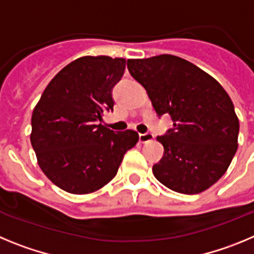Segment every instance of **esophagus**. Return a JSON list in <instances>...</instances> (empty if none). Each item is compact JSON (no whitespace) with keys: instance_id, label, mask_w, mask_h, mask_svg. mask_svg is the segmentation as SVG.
I'll list each match as a JSON object with an SVG mask.
<instances>
[{"instance_id":"esophagus-1","label":"esophagus","mask_w":254,"mask_h":254,"mask_svg":"<svg viewBox=\"0 0 254 254\" xmlns=\"http://www.w3.org/2000/svg\"><path fill=\"white\" fill-rule=\"evenodd\" d=\"M138 138H140V142L145 143V142H149L154 138V134L151 132H146V133H140L138 134Z\"/></svg>"}]
</instances>
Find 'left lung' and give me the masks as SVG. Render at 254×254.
<instances>
[{
  "label": "left lung",
  "instance_id": "left-lung-1",
  "mask_svg": "<svg viewBox=\"0 0 254 254\" xmlns=\"http://www.w3.org/2000/svg\"><path fill=\"white\" fill-rule=\"evenodd\" d=\"M127 67L156 114L173 120V128L158 136L164 155L152 167L155 178L185 194L210 188L238 149L239 121L230 96L214 77L177 56L128 60Z\"/></svg>",
  "mask_w": 254,
  "mask_h": 254
}]
</instances>
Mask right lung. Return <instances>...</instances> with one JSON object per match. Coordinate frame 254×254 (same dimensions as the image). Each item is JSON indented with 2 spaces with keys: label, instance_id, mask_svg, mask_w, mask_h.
<instances>
[{
  "label": "right lung",
  "instance_id": "add662e5",
  "mask_svg": "<svg viewBox=\"0 0 254 254\" xmlns=\"http://www.w3.org/2000/svg\"><path fill=\"white\" fill-rule=\"evenodd\" d=\"M125 68V58H77L40 96L31 116V146L40 169L61 190L73 194L100 190L137 143V132H114L98 123L113 112L112 91Z\"/></svg>",
  "mask_w": 254,
  "mask_h": 254
}]
</instances>
